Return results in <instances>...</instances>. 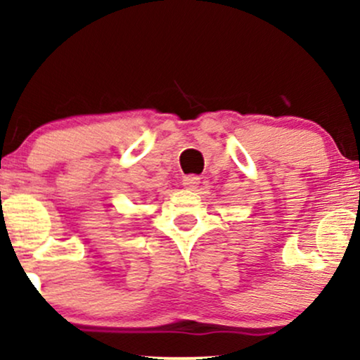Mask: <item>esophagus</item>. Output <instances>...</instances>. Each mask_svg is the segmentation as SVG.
I'll use <instances>...</instances> for the list:
<instances>
[{
    "label": "esophagus",
    "mask_w": 360,
    "mask_h": 360,
    "mask_svg": "<svg viewBox=\"0 0 360 360\" xmlns=\"http://www.w3.org/2000/svg\"><path fill=\"white\" fill-rule=\"evenodd\" d=\"M198 184H200V177L198 176H186L183 179V186L188 189H194Z\"/></svg>",
    "instance_id": "1"
}]
</instances>
